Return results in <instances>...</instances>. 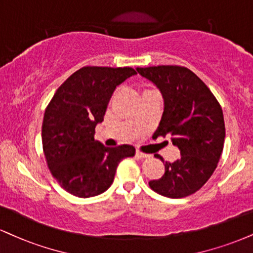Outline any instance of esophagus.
Masks as SVG:
<instances>
[{"label": "esophagus", "instance_id": "esophagus-1", "mask_svg": "<svg viewBox=\"0 0 253 253\" xmlns=\"http://www.w3.org/2000/svg\"><path fill=\"white\" fill-rule=\"evenodd\" d=\"M135 156L140 158V159H146V158L150 157V154H146V153H142V152H140V151H136Z\"/></svg>", "mask_w": 253, "mask_h": 253}]
</instances>
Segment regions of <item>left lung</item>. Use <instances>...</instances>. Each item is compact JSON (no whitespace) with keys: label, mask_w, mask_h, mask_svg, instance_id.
Returning a JSON list of instances; mask_svg holds the SVG:
<instances>
[{"label":"left lung","mask_w":253,"mask_h":253,"mask_svg":"<svg viewBox=\"0 0 253 253\" xmlns=\"http://www.w3.org/2000/svg\"><path fill=\"white\" fill-rule=\"evenodd\" d=\"M160 90L164 112L154 136H171L180 159L166 161L165 174L150 186L167 198L197 192L214 172L224 148L225 124L220 105L199 78L185 67L136 68ZM157 158L163 160L161 157Z\"/></svg>","instance_id":"obj_1"}]
</instances>
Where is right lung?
Instances as JSON below:
<instances>
[{"label": "right lung", "mask_w": 253, "mask_h": 253, "mask_svg": "<svg viewBox=\"0 0 253 253\" xmlns=\"http://www.w3.org/2000/svg\"><path fill=\"white\" fill-rule=\"evenodd\" d=\"M133 68L84 67L54 94L42 124V145L51 174L67 192L80 198L108 190L130 145L106 147L94 139L115 88L135 75Z\"/></svg>", "instance_id": "add662e5"}]
</instances>
